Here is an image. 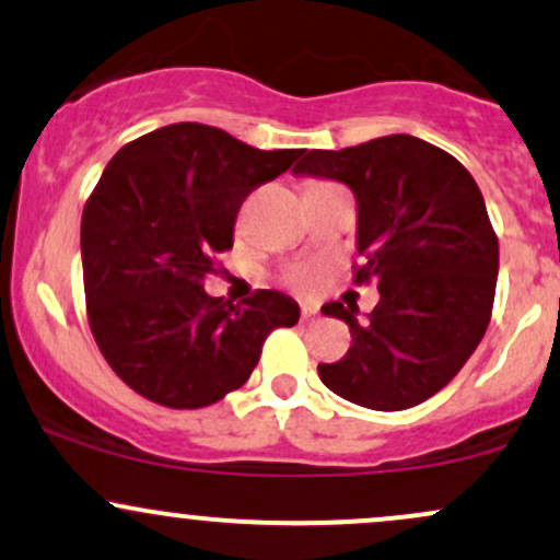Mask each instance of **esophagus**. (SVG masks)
Wrapping results in <instances>:
<instances>
[{"mask_svg": "<svg viewBox=\"0 0 560 560\" xmlns=\"http://www.w3.org/2000/svg\"><path fill=\"white\" fill-rule=\"evenodd\" d=\"M300 318H302V324H313V320L318 318V311H316V307H313V305H302Z\"/></svg>", "mask_w": 560, "mask_h": 560, "instance_id": "obj_1", "label": "esophagus"}]
</instances>
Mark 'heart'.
Returning <instances> with one entry per match:
<instances>
[{"mask_svg":"<svg viewBox=\"0 0 560 560\" xmlns=\"http://www.w3.org/2000/svg\"><path fill=\"white\" fill-rule=\"evenodd\" d=\"M287 279L289 284L302 289V292H313L320 284V279H324V271H320L316 262H300V266L289 268Z\"/></svg>","mask_w":560,"mask_h":560,"instance_id":"obj_1","label":"heart"}]
</instances>
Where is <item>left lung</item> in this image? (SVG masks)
<instances>
[{
    "label": "left lung",
    "instance_id": "8db88e82",
    "mask_svg": "<svg viewBox=\"0 0 560 560\" xmlns=\"http://www.w3.org/2000/svg\"><path fill=\"white\" fill-rule=\"evenodd\" d=\"M294 176L350 186L358 205L355 281H376L369 320L358 307L320 311L350 326L352 345L318 376L334 395L371 410H405L464 369L492 316L498 236L464 165L410 133L345 150H311Z\"/></svg>",
    "mask_w": 560,
    "mask_h": 560
}]
</instances>
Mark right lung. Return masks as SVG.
Here are the masks:
<instances>
[{
	"mask_svg": "<svg viewBox=\"0 0 560 560\" xmlns=\"http://www.w3.org/2000/svg\"><path fill=\"white\" fill-rule=\"evenodd\" d=\"M302 150H255L221 128L173 124L118 150L81 218L89 326L133 392L165 408H205L240 389L276 326L300 305L260 289L210 298L213 255L234 247L242 202Z\"/></svg>",
	"mask_w": 560,
	"mask_h": 560,
	"instance_id": "obj_1",
	"label": "right lung"
}]
</instances>
